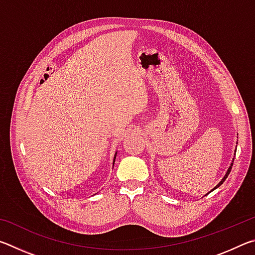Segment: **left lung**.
Returning a JSON list of instances; mask_svg holds the SVG:
<instances>
[{
  "instance_id": "obj_1",
  "label": "left lung",
  "mask_w": 255,
  "mask_h": 255,
  "mask_svg": "<svg viewBox=\"0 0 255 255\" xmlns=\"http://www.w3.org/2000/svg\"><path fill=\"white\" fill-rule=\"evenodd\" d=\"M233 161H234V159H233ZM232 166H233V163L231 164V166L230 167H228V170H227V172H226V174H225V176H224V178H223V180L221 181V182H219L217 185H216V187L213 189V190H215V189H217L218 187H219V185H222L223 184V182H224V181H225L226 180V178H227V176H228V174H230V172H231V170H232ZM213 190H211V191H213Z\"/></svg>"
}]
</instances>
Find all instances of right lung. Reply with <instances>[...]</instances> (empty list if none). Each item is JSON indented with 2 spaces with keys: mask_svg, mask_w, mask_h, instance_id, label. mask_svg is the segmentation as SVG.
<instances>
[{
  "mask_svg": "<svg viewBox=\"0 0 255 255\" xmlns=\"http://www.w3.org/2000/svg\"><path fill=\"white\" fill-rule=\"evenodd\" d=\"M116 155H117V153H116ZM115 159H116V156H115ZM114 164H115V161H114Z\"/></svg>",
  "mask_w": 255,
  "mask_h": 255,
  "instance_id": "1",
  "label": "right lung"
}]
</instances>
